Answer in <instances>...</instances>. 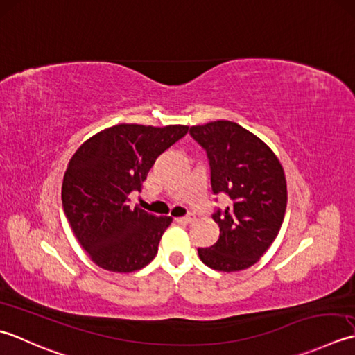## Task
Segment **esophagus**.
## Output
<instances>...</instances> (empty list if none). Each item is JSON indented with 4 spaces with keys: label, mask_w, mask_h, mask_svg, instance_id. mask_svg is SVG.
<instances>
[{
    "label": "esophagus",
    "mask_w": 355,
    "mask_h": 355,
    "mask_svg": "<svg viewBox=\"0 0 355 355\" xmlns=\"http://www.w3.org/2000/svg\"><path fill=\"white\" fill-rule=\"evenodd\" d=\"M194 219H196V218H194V214H187V216H184V218H179L178 219V222H180V223H191V222H194Z\"/></svg>",
    "instance_id": "obj_1"
}]
</instances>
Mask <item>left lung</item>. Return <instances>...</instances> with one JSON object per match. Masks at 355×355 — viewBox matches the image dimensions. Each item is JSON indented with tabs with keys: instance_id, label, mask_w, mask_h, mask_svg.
<instances>
[{
	"instance_id": "8db88e82",
	"label": "left lung",
	"mask_w": 355,
	"mask_h": 355,
	"mask_svg": "<svg viewBox=\"0 0 355 355\" xmlns=\"http://www.w3.org/2000/svg\"><path fill=\"white\" fill-rule=\"evenodd\" d=\"M207 151L214 194L230 198L225 211L213 214L219 241L198 248L207 266L242 271L254 265L277 237L286 209V179L277 156L256 135L231 121L190 127Z\"/></svg>"
}]
</instances>
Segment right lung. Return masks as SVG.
I'll use <instances>...</instances> for the list:
<instances>
[{"instance_id":"1","label":"right lung","mask_w":355,"mask_h":355,"mask_svg":"<svg viewBox=\"0 0 355 355\" xmlns=\"http://www.w3.org/2000/svg\"><path fill=\"white\" fill-rule=\"evenodd\" d=\"M187 125L118 124L87 139L62 180V208L89 257L101 268L132 272L155 259L170 216L128 205L156 157L184 137Z\"/></svg>"}]
</instances>
